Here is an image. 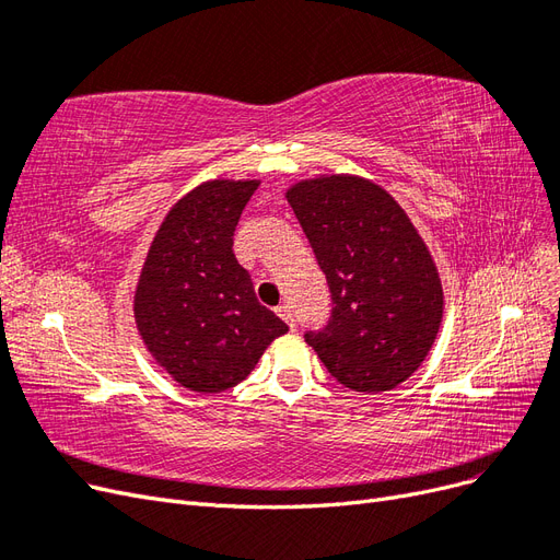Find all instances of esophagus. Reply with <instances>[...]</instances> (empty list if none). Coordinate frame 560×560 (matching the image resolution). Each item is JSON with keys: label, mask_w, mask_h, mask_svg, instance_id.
I'll list each match as a JSON object with an SVG mask.
<instances>
[{"label": "esophagus", "mask_w": 560, "mask_h": 560, "mask_svg": "<svg viewBox=\"0 0 560 560\" xmlns=\"http://www.w3.org/2000/svg\"><path fill=\"white\" fill-rule=\"evenodd\" d=\"M276 313L287 322V325H290V327H294L296 325V315H294V311H292V306H290V303H282V306H278L276 308Z\"/></svg>", "instance_id": "obj_1"}]
</instances>
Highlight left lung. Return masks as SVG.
<instances>
[{
    "instance_id": "8db88e82",
    "label": "left lung",
    "mask_w": 560,
    "mask_h": 560,
    "mask_svg": "<svg viewBox=\"0 0 560 560\" xmlns=\"http://www.w3.org/2000/svg\"><path fill=\"white\" fill-rule=\"evenodd\" d=\"M331 292L329 325L306 343L354 393H385L428 358L444 290L428 245L383 186L319 175L287 189Z\"/></svg>"
}]
</instances>
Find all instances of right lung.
I'll use <instances>...</instances> for the list:
<instances>
[{
  "label": "right lung",
  "mask_w": 560,
  "mask_h": 560,
  "mask_svg": "<svg viewBox=\"0 0 560 560\" xmlns=\"http://www.w3.org/2000/svg\"><path fill=\"white\" fill-rule=\"evenodd\" d=\"M259 179H210L165 214L135 287V325L151 358L200 395L224 393L287 334L257 301L233 233Z\"/></svg>",
  "instance_id": "add662e5"
}]
</instances>
